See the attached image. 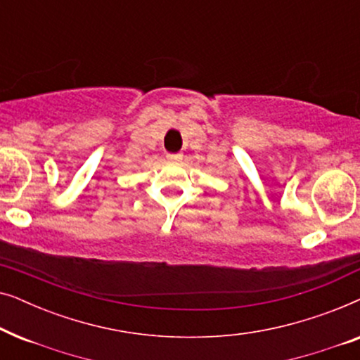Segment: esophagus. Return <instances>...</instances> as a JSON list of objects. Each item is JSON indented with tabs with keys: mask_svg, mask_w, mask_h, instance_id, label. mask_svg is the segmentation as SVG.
Instances as JSON below:
<instances>
[{
	"mask_svg": "<svg viewBox=\"0 0 360 360\" xmlns=\"http://www.w3.org/2000/svg\"><path fill=\"white\" fill-rule=\"evenodd\" d=\"M167 159H169L170 162H180L181 159H184V155H181V154H169V155H167Z\"/></svg>",
	"mask_w": 360,
	"mask_h": 360,
	"instance_id": "1",
	"label": "esophagus"
}]
</instances>
